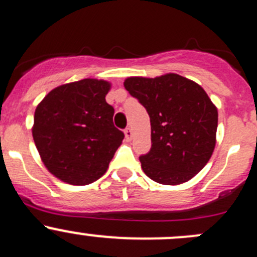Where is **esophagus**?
I'll use <instances>...</instances> for the list:
<instances>
[{"label":"esophagus","instance_id":"1","mask_svg":"<svg viewBox=\"0 0 257 257\" xmlns=\"http://www.w3.org/2000/svg\"><path fill=\"white\" fill-rule=\"evenodd\" d=\"M124 136H126L127 141H130L133 139V131H131L130 127H127L126 130H124Z\"/></svg>","mask_w":257,"mask_h":257}]
</instances>
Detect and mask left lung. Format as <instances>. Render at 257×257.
Masks as SVG:
<instances>
[{"label": "left lung", "instance_id": "8db88e82", "mask_svg": "<svg viewBox=\"0 0 257 257\" xmlns=\"http://www.w3.org/2000/svg\"><path fill=\"white\" fill-rule=\"evenodd\" d=\"M123 85L150 116L151 149L140 156L144 173L165 185L192 179L216 146L218 111L206 90L175 73L130 77Z\"/></svg>", "mask_w": 257, "mask_h": 257}]
</instances>
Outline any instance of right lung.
Wrapping results in <instances>:
<instances>
[{
    "mask_svg": "<svg viewBox=\"0 0 257 257\" xmlns=\"http://www.w3.org/2000/svg\"><path fill=\"white\" fill-rule=\"evenodd\" d=\"M111 83L87 79L50 90L34 114L33 138L46 169L72 185H87L106 173L124 135L106 102Z\"/></svg>",
    "mask_w": 257,
    "mask_h": 257,
    "instance_id": "right-lung-1",
    "label": "right lung"
}]
</instances>
